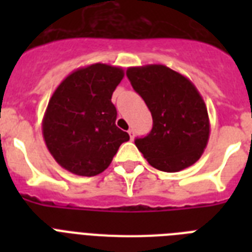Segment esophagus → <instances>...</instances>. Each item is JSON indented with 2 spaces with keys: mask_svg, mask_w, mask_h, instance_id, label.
<instances>
[{
  "mask_svg": "<svg viewBox=\"0 0 252 252\" xmlns=\"http://www.w3.org/2000/svg\"><path fill=\"white\" fill-rule=\"evenodd\" d=\"M128 134H129L130 140H133V138H134V130L133 129H129V130H128Z\"/></svg>",
  "mask_w": 252,
  "mask_h": 252,
  "instance_id": "esophagus-1",
  "label": "esophagus"
}]
</instances>
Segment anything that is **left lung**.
Masks as SVG:
<instances>
[{"label": "left lung", "instance_id": "left-lung-1", "mask_svg": "<svg viewBox=\"0 0 252 252\" xmlns=\"http://www.w3.org/2000/svg\"><path fill=\"white\" fill-rule=\"evenodd\" d=\"M126 77L152 112L153 128L134 144L153 167L176 172L195 163L209 140L203 96L187 77L153 64L132 66Z\"/></svg>", "mask_w": 252, "mask_h": 252}]
</instances>
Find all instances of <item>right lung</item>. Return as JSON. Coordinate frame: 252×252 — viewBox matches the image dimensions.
Segmentation results:
<instances>
[{
  "label": "right lung",
  "instance_id": "1",
  "mask_svg": "<svg viewBox=\"0 0 252 252\" xmlns=\"http://www.w3.org/2000/svg\"><path fill=\"white\" fill-rule=\"evenodd\" d=\"M124 70L91 64L70 73L48 102L43 137L49 153L65 170L94 176L106 170L129 134L119 129L112 93Z\"/></svg>",
  "mask_w": 252,
  "mask_h": 252
}]
</instances>
